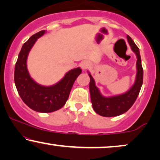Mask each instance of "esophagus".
Here are the masks:
<instances>
[{"mask_svg":"<svg viewBox=\"0 0 160 160\" xmlns=\"http://www.w3.org/2000/svg\"><path fill=\"white\" fill-rule=\"evenodd\" d=\"M91 63L89 62L88 61H82L81 63V64H80V67H81V69L82 70H86V69H88L89 68L91 67Z\"/></svg>","mask_w":160,"mask_h":160,"instance_id":"esophagus-1","label":"esophagus"}]
</instances>
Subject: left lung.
Segmentation results:
<instances>
[{"mask_svg":"<svg viewBox=\"0 0 160 160\" xmlns=\"http://www.w3.org/2000/svg\"><path fill=\"white\" fill-rule=\"evenodd\" d=\"M129 44H130L132 50L137 55V75L134 86L129 91L123 94L116 96L112 97H104L99 93V89L95 86V82L92 77H90V94L91 103L94 111L97 114L105 117H113L121 115L129 110L139 94L143 81V69L141 64L139 48L129 36H127Z\"/></svg>","mask_w":160,"mask_h":160,"instance_id":"1","label":"left lung"}]
</instances>
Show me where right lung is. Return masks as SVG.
I'll return each instance as SVG.
<instances>
[{
	"instance_id": "right-lung-1",
	"label": "right lung",
	"mask_w": 160,
	"mask_h": 160,
	"mask_svg": "<svg viewBox=\"0 0 160 160\" xmlns=\"http://www.w3.org/2000/svg\"><path fill=\"white\" fill-rule=\"evenodd\" d=\"M45 31L33 34L22 45L14 69V82L19 95L31 109L40 112H51L61 109L67 102L70 91L82 70L77 68L68 72L60 82L52 86H42L34 82L27 69V57L38 38Z\"/></svg>"
}]
</instances>
